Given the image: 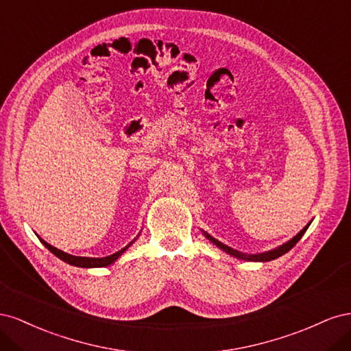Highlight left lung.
Listing matches in <instances>:
<instances>
[{
    "label": "left lung",
    "instance_id": "1",
    "mask_svg": "<svg viewBox=\"0 0 351 351\" xmlns=\"http://www.w3.org/2000/svg\"><path fill=\"white\" fill-rule=\"evenodd\" d=\"M311 226V222L309 224H307L299 234L297 236H294L290 241H287V243H284L282 246H280V247H277V249H274V250H269V252H265V253H259V254H243L241 252H237L236 249H231V247H228V246H226V244H222L221 241H218V240H215L214 237H210L209 234H206L205 232V236L214 243V244H217V246L219 247V249H222L224 252H227V253H230L231 256H234V258H239V259H244V261H254V262H268V261H272V259H277V258H280V256H282L284 253H287L289 250H291L294 246H295V243L299 241L300 239H302V236L306 232V230H307V227Z\"/></svg>",
    "mask_w": 351,
    "mask_h": 351
}]
</instances>
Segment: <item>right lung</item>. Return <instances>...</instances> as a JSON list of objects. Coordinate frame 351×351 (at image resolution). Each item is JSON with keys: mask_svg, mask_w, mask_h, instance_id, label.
I'll use <instances>...</instances> for the list:
<instances>
[{"mask_svg": "<svg viewBox=\"0 0 351 351\" xmlns=\"http://www.w3.org/2000/svg\"><path fill=\"white\" fill-rule=\"evenodd\" d=\"M42 244L51 252L54 253L57 258H60L61 261H64L70 265H74V267H80V268H101V267H108V265H111L114 261H117V258L121 256V254L127 250V247L130 246V244H127L125 247H123L121 250L115 252L114 254H110V256H105V258H83V256H73V254H69L66 252L62 250H58L57 247L51 246V244H48L47 241L40 240Z\"/></svg>", "mask_w": 351, "mask_h": 351, "instance_id": "1", "label": "right lung"}]
</instances>
